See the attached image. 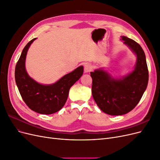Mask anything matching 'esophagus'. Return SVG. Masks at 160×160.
Returning a JSON list of instances; mask_svg holds the SVG:
<instances>
[{"label": "esophagus", "instance_id": "obj_1", "mask_svg": "<svg viewBox=\"0 0 160 160\" xmlns=\"http://www.w3.org/2000/svg\"><path fill=\"white\" fill-rule=\"evenodd\" d=\"M92 70V66L89 64V63H86L84 65V71L85 72H89L90 71H91Z\"/></svg>", "mask_w": 160, "mask_h": 160}]
</instances>
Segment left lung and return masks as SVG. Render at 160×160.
<instances>
[{"instance_id": "8db88e82", "label": "left lung", "mask_w": 160, "mask_h": 160, "mask_svg": "<svg viewBox=\"0 0 160 160\" xmlns=\"http://www.w3.org/2000/svg\"><path fill=\"white\" fill-rule=\"evenodd\" d=\"M120 39L136 56L133 69L123 76L111 75L103 68L91 72L92 95L99 108L110 115H122L138 105L149 79L145 52L138 43L125 36Z\"/></svg>"}]
</instances>
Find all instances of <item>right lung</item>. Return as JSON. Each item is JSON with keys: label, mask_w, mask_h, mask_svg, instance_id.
Instances as JSON below:
<instances>
[{"label": "right lung", "mask_w": 160, "mask_h": 160, "mask_svg": "<svg viewBox=\"0 0 160 160\" xmlns=\"http://www.w3.org/2000/svg\"><path fill=\"white\" fill-rule=\"evenodd\" d=\"M36 39L35 38L28 42L21 52L15 67V81L22 98L28 108L38 113L49 115L63 107L70 88L83 73V67L79 66L52 84L38 83L28 74L25 67L27 51Z\"/></svg>", "instance_id": "add662e5"}]
</instances>
